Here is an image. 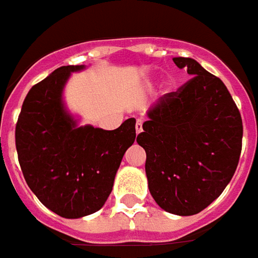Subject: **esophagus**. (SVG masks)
I'll list each match as a JSON object with an SVG mask.
<instances>
[{
  "mask_svg": "<svg viewBox=\"0 0 258 258\" xmlns=\"http://www.w3.org/2000/svg\"><path fill=\"white\" fill-rule=\"evenodd\" d=\"M143 131V121L141 120H137V122H136V134H140Z\"/></svg>",
  "mask_w": 258,
  "mask_h": 258,
  "instance_id": "obj_1",
  "label": "esophagus"
}]
</instances>
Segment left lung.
I'll list each match as a JSON object with an SVG mask.
<instances>
[{
    "mask_svg": "<svg viewBox=\"0 0 258 258\" xmlns=\"http://www.w3.org/2000/svg\"><path fill=\"white\" fill-rule=\"evenodd\" d=\"M191 80L147 111L137 143L146 150L148 190L175 216L209 207L231 181L243 140L240 111L224 83L192 58L175 57Z\"/></svg>",
    "mask_w": 258,
    "mask_h": 258,
    "instance_id": "obj_1",
    "label": "left lung"
}]
</instances>
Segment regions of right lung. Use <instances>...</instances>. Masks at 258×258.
<instances>
[{
  "mask_svg": "<svg viewBox=\"0 0 258 258\" xmlns=\"http://www.w3.org/2000/svg\"><path fill=\"white\" fill-rule=\"evenodd\" d=\"M84 68L59 67L34 85L15 127L25 181L47 209L64 218L85 217L101 209L136 140V118L108 131L80 125L68 111L64 88L71 74Z\"/></svg>",
  "mask_w": 258,
  "mask_h": 258,
  "instance_id": "add662e5",
  "label": "right lung"
}]
</instances>
